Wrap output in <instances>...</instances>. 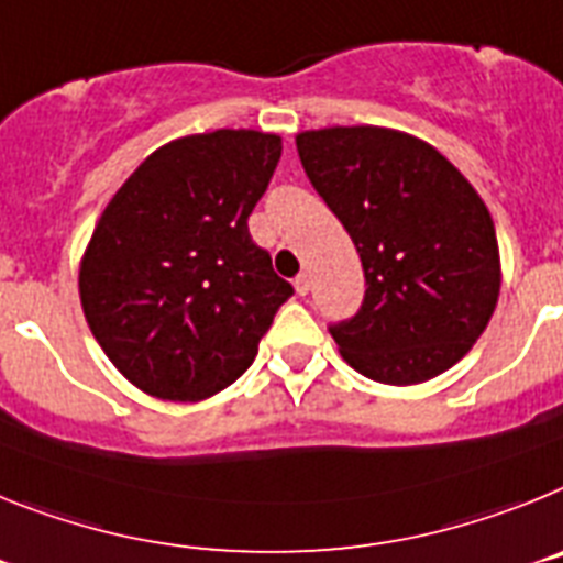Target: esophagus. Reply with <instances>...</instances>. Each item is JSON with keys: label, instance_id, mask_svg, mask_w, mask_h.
I'll list each match as a JSON object with an SVG mask.
<instances>
[{"label": "esophagus", "instance_id": "34e87169", "mask_svg": "<svg viewBox=\"0 0 563 563\" xmlns=\"http://www.w3.org/2000/svg\"><path fill=\"white\" fill-rule=\"evenodd\" d=\"M295 288H297V295L306 297L311 291V277L306 275V272H302V275H297L295 277Z\"/></svg>", "mask_w": 563, "mask_h": 563}]
</instances>
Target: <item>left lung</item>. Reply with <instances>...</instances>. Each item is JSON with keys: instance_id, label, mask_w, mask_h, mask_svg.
Instances as JSON below:
<instances>
[{"instance_id": "1", "label": "left lung", "mask_w": 563, "mask_h": 563, "mask_svg": "<svg viewBox=\"0 0 563 563\" xmlns=\"http://www.w3.org/2000/svg\"><path fill=\"white\" fill-rule=\"evenodd\" d=\"M295 141L368 286L363 309L331 325L342 360L385 385L453 368L487 329L501 288L485 200L439 150L399 130L325 126Z\"/></svg>"}]
</instances>
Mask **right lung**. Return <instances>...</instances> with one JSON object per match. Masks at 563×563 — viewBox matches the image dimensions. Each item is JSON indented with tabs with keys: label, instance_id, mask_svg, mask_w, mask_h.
<instances>
[{
	"label": "right lung",
	"instance_id": "add662e5",
	"mask_svg": "<svg viewBox=\"0 0 563 563\" xmlns=\"http://www.w3.org/2000/svg\"><path fill=\"white\" fill-rule=\"evenodd\" d=\"M261 130L158 146L112 195L78 266L87 325L110 363L166 402L214 397L254 363L295 288L249 234L280 161Z\"/></svg>",
	"mask_w": 563,
	"mask_h": 563
}]
</instances>
